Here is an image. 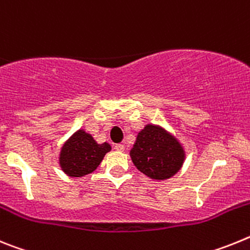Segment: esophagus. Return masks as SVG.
Here are the masks:
<instances>
[{
	"instance_id": "1",
	"label": "esophagus",
	"mask_w": 250,
	"mask_h": 250,
	"mask_svg": "<svg viewBox=\"0 0 250 250\" xmlns=\"http://www.w3.org/2000/svg\"><path fill=\"white\" fill-rule=\"evenodd\" d=\"M114 149L116 150V151H124V149H125V146H124L123 144H115Z\"/></svg>"
}]
</instances>
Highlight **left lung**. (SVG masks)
<instances>
[{"mask_svg": "<svg viewBox=\"0 0 250 250\" xmlns=\"http://www.w3.org/2000/svg\"><path fill=\"white\" fill-rule=\"evenodd\" d=\"M130 156L139 171L154 180H167L182 169L185 150L164 127L146 124L139 131Z\"/></svg>", "mask_w": 250, "mask_h": 250, "instance_id": "1", "label": "left lung"}]
</instances>
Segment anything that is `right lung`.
I'll use <instances>...</instances> for the list:
<instances>
[{
	"label": "right lung",
	"mask_w": 250,
	"mask_h": 250,
	"mask_svg": "<svg viewBox=\"0 0 250 250\" xmlns=\"http://www.w3.org/2000/svg\"><path fill=\"white\" fill-rule=\"evenodd\" d=\"M111 150L109 143L99 144L83 129L75 131L61 146L59 164L67 176L81 178L98 169L104 156Z\"/></svg>",
	"instance_id": "add662e5"
}]
</instances>
